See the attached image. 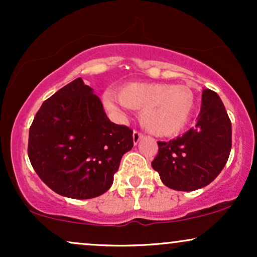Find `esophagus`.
<instances>
[{"instance_id": "1", "label": "esophagus", "mask_w": 257, "mask_h": 257, "mask_svg": "<svg viewBox=\"0 0 257 257\" xmlns=\"http://www.w3.org/2000/svg\"><path fill=\"white\" fill-rule=\"evenodd\" d=\"M141 139H143V134H141V133H139L137 131L133 133V143H134V145H138L139 141H140Z\"/></svg>"}]
</instances>
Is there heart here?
<instances>
[{
  "mask_svg": "<svg viewBox=\"0 0 257 257\" xmlns=\"http://www.w3.org/2000/svg\"><path fill=\"white\" fill-rule=\"evenodd\" d=\"M105 107L116 116H122V107L140 110L139 119L143 128L156 137H174L184 131L192 116L196 96L187 85H173L159 82H132L119 88L117 96L106 93Z\"/></svg>",
  "mask_w": 257,
  "mask_h": 257,
  "instance_id": "1",
  "label": "heart"
}]
</instances>
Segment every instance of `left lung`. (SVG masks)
<instances>
[{
	"label": "left lung",
	"instance_id": "1",
	"mask_svg": "<svg viewBox=\"0 0 257 257\" xmlns=\"http://www.w3.org/2000/svg\"><path fill=\"white\" fill-rule=\"evenodd\" d=\"M231 147L232 125L223 102L215 91L204 89L196 126L169 143L159 141L152 168L167 187L190 192L214 181Z\"/></svg>",
	"mask_w": 257,
	"mask_h": 257
}]
</instances>
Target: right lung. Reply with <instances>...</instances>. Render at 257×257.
<instances>
[{"mask_svg":"<svg viewBox=\"0 0 257 257\" xmlns=\"http://www.w3.org/2000/svg\"><path fill=\"white\" fill-rule=\"evenodd\" d=\"M133 132L112 123L81 77L43 102L29 132L35 172L54 192L73 199L101 196L113 184Z\"/></svg>","mask_w":257,"mask_h":257,"instance_id":"obj_1","label":"right lung"}]
</instances>
